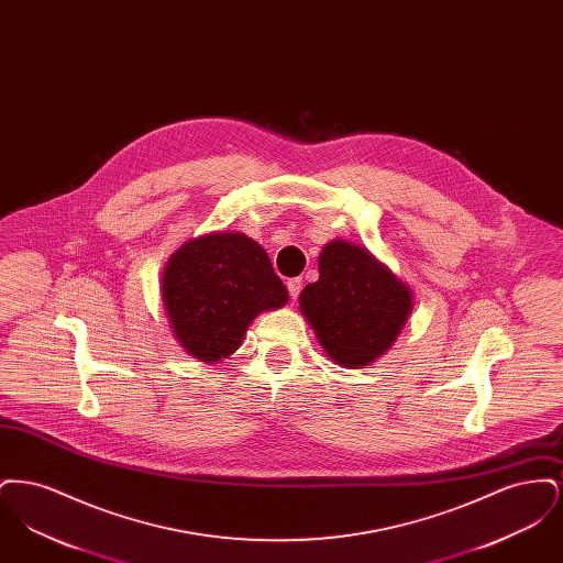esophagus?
I'll return each instance as SVG.
<instances>
[{
  "mask_svg": "<svg viewBox=\"0 0 563 563\" xmlns=\"http://www.w3.org/2000/svg\"><path fill=\"white\" fill-rule=\"evenodd\" d=\"M287 289H289L291 299H297V295L301 291V278H299V276H297V278H289V280H287Z\"/></svg>",
  "mask_w": 563,
  "mask_h": 563,
  "instance_id": "34e87169",
  "label": "esophagus"
}]
</instances>
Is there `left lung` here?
I'll list each match as a JSON object with an SVG mask.
<instances>
[{
  "label": "left lung",
  "instance_id": "1",
  "mask_svg": "<svg viewBox=\"0 0 563 563\" xmlns=\"http://www.w3.org/2000/svg\"><path fill=\"white\" fill-rule=\"evenodd\" d=\"M319 274L299 295L301 312L327 356L358 369L393 346L411 312V294L369 251L350 242L322 249Z\"/></svg>",
  "mask_w": 563,
  "mask_h": 563
}]
</instances>
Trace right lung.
Wrapping results in <instances>:
<instances>
[{
  "mask_svg": "<svg viewBox=\"0 0 563 563\" xmlns=\"http://www.w3.org/2000/svg\"><path fill=\"white\" fill-rule=\"evenodd\" d=\"M287 287L268 253L244 234H211L184 244L168 262L162 299L179 344L214 363L241 346L260 312L280 308Z\"/></svg>",
  "mask_w": 563,
  "mask_h": 563,
  "instance_id": "1",
  "label": "right lung"
}]
</instances>
